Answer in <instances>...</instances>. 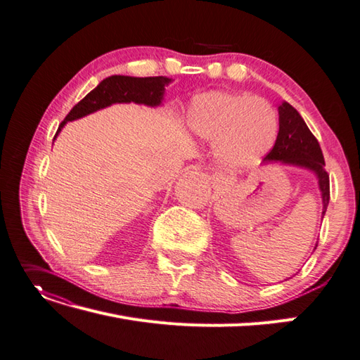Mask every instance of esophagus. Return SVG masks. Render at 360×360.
Instances as JSON below:
<instances>
[{
  "label": "esophagus",
  "mask_w": 360,
  "mask_h": 360,
  "mask_svg": "<svg viewBox=\"0 0 360 360\" xmlns=\"http://www.w3.org/2000/svg\"><path fill=\"white\" fill-rule=\"evenodd\" d=\"M211 182H213L216 187H220V186H222V184L225 182V179H224L222 176H220V174L216 173V174H213V176H211Z\"/></svg>",
  "instance_id": "34e87169"
}]
</instances>
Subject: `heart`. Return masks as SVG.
<instances>
[{"instance_id": "b5f03b06", "label": "heart", "mask_w": 360, "mask_h": 360, "mask_svg": "<svg viewBox=\"0 0 360 360\" xmlns=\"http://www.w3.org/2000/svg\"><path fill=\"white\" fill-rule=\"evenodd\" d=\"M187 123L193 135L216 144L219 161L233 170L259 164L278 135V117L269 101L224 91L193 97Z\"/></svg>"}]
</instances>
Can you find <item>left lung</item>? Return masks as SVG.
I'll list each match as a JSON object with an SVG mask.
<instances>
[{"label":"left lung","instance_id":"8db88e82","mask_svg":"<svg viewBox=\"0 0 360 360\" xmlns=\"http://www.w3.org/2000/svg\"><path fill=\"white\" fill-rule=\"evenodd\" d=\"M280 129L278 136L271 153L264 158V164L293 165L315 174L322 199L321 220L324 219L330 200V181L326 172V161L319 143L307 127L300 112L288 101L278 106ZM316 246L313 250H316Z\"/></svg>","mask_w":360,"mask_h":360}]
</instances>
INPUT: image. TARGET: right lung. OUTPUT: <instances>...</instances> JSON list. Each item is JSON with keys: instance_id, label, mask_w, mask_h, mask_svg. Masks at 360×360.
Instances as JSON below:
<instances>
[{"instance_id": "1", "label": "right lung", "mask_w": 360, "mask_h": 360, "mask_svg": "<svg viewBox=\"0 0 360 360\" xmlns=\"http://www.w3.org/2000/svg\"><path fill=\"white\" fill-rule=\"evenodd\" d=\"M172 84L170 77H131V76H110L92 89L85 98L70 110V114L60 123L54 140L68 122L84 118L115 103L146 105L150 108L162 106L165 86Z\"/></svg>"}]
</instances>
